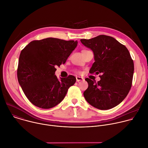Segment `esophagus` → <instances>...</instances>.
<instances>
[{
    "instance_id": "esophagus-1",
    "label": "esophagus",
    "mask_w": 148,
    "mask_h": 148,
    "mask_svg": "<svg viewBox=\"0 0 148 148\" xmlns=\"http://www.w3.org/2000/svg\"><path fill=\"white\" fill-rule=\"evenodd\" d=\"M76 80H77V82H79L80 81L83 80V78L81 77H79V76H77L76 77Z\"/></svg>"
}]
</instances>
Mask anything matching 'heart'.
I'll return each instance as SVG.
<instances>
[{"label":"heart","instance_id":"heart-1","mask_svg":"<svg viewBox=\"0 0 148 148\" xmlns=\"http://www.w3.org/2000/svg\"><path fill=\"white\" fill-rule=\"evenodd\" d=\"M83 51H85V50H83Z\"/></svg>","mask_w":148,"mask_h":148}]
</instances>
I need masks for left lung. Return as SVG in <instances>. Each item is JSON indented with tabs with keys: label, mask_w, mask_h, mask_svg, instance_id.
I'll list each match as a JSON object with an SVG mask.
<instances>
[{
	"label": "left lung",
	"mask_w": 148,
	"mask_h": 148,
	"mask_svg": "<svg viewBox=\"0 0 148 148\" xmlns=\"http://www.w3.org/2000/svg\"><path fill=\"white\" fill-rule=\"evenodd\" d=\"M81 42L94 53L90 73L101 74L97 82L86 78L84 96L93 107L107 110L119 104L128 95L134 73V62L127 48L112 37L100 35Z\"/></svg>",
	"instance_id": "1"
}]
</instances>
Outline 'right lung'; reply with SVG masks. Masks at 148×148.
I'll return each mask as SVG.
<instances>
[{
	"mask_svg": "<svg viewBox=\"0 0 148 148\" xmlns=\"http://www.w3.org/2000/svg\"><path fill=\"white\" fill-rule=\"evenodd\" d=\"M78 41L49 37L34 40L21 52L17 77L28 100L35 106L49 109L59 104L69 88L76 82L74 76L55 75V66L64 64Z\"/></svg>",
	"mask_w": 148,
	"mask_h": 148,
	"instance_id": "right-lung-1",
	"label": "right lung"
}]
</instances>
